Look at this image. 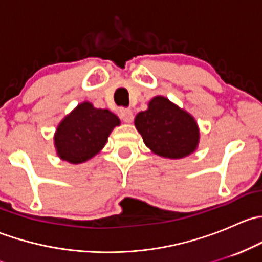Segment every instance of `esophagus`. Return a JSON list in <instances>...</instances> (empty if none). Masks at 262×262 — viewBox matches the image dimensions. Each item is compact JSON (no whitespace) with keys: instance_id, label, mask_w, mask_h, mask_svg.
Instances as JSON below:
<instances>
[{"instance_id":"esophagus-1","label":"esophagus","mask_w":262,"mask_h":262,"mask_svg":"<svg viewBox=\"0 0 262 262\" xmlns=\"http://www.w3.org/2000/svg\"><path fill=\"white\" fill-rule=\"evenodd\" d=\"M120 118L121 120H124L125 123H132L134 119L133 112L130 109H121L120 110Z\"/></svg>"}]
</instances>
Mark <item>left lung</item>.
Returning <instances> with one entry per match:
<instances>
[{
    "mask_svg": "<svg viewBox=\"0 0 262 262\" xmlns=\"http://www.w3.org/2000/svg\"><path fill=\"white\" fill-rule=\"evenodd\" d=\"M134 124L146 146L166 158L185 157L194 152L199 142L194 118L162 96L150 100Z\"/></svg>",
    "mask_w": 262,
    "mask_h": 262,
    "instance_id": "obj_1",
    "label": "left lung"
}]
</instances>
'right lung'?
I'll use <instances>...</instances> for the list:
<instances>
[{
  "mask_svg": "<svg viewBox=\"0 0 262 262\" xmlns=\"http://www.w3.org/2000/svg\"><path fill=\"white\" fill-rule=\"evenodd\" d=\"M120 121L109 110L96 109L90 102L78 105L57 128L54 142L62 160L81 163L94 157Z\"/></svg>",
  "mask_w": 262,
  "mask_h": 262,
  "instance_id": "add662e5",
  "label": "right lung"
}]
</instances>
